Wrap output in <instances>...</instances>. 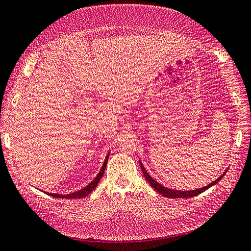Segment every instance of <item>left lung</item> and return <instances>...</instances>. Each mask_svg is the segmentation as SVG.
Returning <instances> with one entry per match:
<instances>
[{
  "instance_id": "obj_1",
  "label": "left lung",
  "mask_w": 251,
  "mask_h": 251,
  "mask_svg": "<svg viewBox=\"0 0 251 251\" xmlns=\"http://www.w3.org/2000/svg\"><path fill=\"white\" fill-rule=\"evenodd\" d=\"M139 164H140V168L142 170V173H143V176L146 177V179L148 180L149 183L151 184V186L153 187L154 189H156V192H158L159 194H160L161 196L163 197H166V198H193V197L195 196H198L200 195L201 193L205 192L206 189H208L209 187L216 185L218 182L221 180L224 176L225 174L227 173V170L220 176L218 179H216L214 182H211V183H209L208 185L204 186L202 188H197V189H193V191H176V189H171V188H168L165 187L163 185H161L159 182H157L156 180H154L153 178H151L149 173L147 172V170L144 169V166L142 164V162L139 160Z\"/></svg>"
}]
</instances>
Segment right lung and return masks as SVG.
Here are the masks:
<instances>
[{
  "label": "right lung",
  "mask_w": 251,
  "mask_h": 251,
  "mask_svg": "<svg viewBox=\"0 0 251 251\" xmlns=\"http://www.w3.org/2000/svg\"><path fill=\"white\" fill-rule=\"evenodd\" d=\"M109 155H110V151L107 154V156H105V159H104V162L101 166V170L100 171V173L97 174V176L93 179V181H91L90 183L85 186L83 188L79 189V191L77 192H74V193H71V194H67V195H59V194H52V193H46L47 195L51 196V197H54V198H59V199H81L83 198V197L88 196L89 194L92 193L95 187L97 186L98 182L100 181V179L102 178L103 176V173L105 171V166H107V163H108V158H109Z\"/></svg>",
  "instance_id": "right-lung-1"
}]
</instances>
